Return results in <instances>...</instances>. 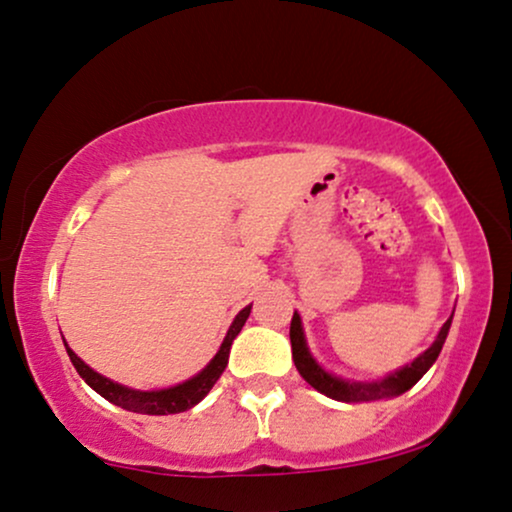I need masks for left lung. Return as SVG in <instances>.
<instances>
[{
    "instance_id": "1",
    "label": "left lung",
    "mask_w": 512,
    "mask_h": 512,
    "mask_svg": "<svg viewBox=\"0 0 512 512\" xmlns=\"http://www.w3.org/2000/svg\"><path fill=\"white\" fill-rule=\"evenodd\" d=\"M454 317V313H451ZM451 317L444 322V327L437 334L435 343L430 345L426 353H421L414 362L407 364V367L397 369L395 374H390L381 381L374 383H357V381H345V378L331 376L329 371H324L320 364L313 360L310 355L308 345H305V336H303V327H301V317L294 313L291 317V329H289V338H291V355H294V364L305 381L310 383L315 390H320L322 395L331 397V400L338 402H376V400H386V397H395L407 393L411 386H416L418 378H421L426 371L433 367V362L440 355L444 341H447L449 327H451Z\"/></svg>"
}]
</instances>
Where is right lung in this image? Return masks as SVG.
<instances>
[{
  "label": "right lung",
  "mask_w": 512,
  "mask_h": 512,
  "mask_svg": "<svg viewBox=\"0 0 512 512\" xmlns=\"http://www.w3.org/2000/svg\"><path fill=\"white\" fill-rule=\"evenodd\" d=\"M249 313H251V305L240 310V315H237L235 322L230 324L228 336L223 338L221 350H218L216 357L207 364V367L199 371L197 376H192L190 381L178 383V386L164 388V390H134V388L119 386V383L101 376L98 371L91 369L89 364H84L82 360H79V357L72 353L68 345H65V348H68L70 362L75 364L77 374L82 376L84 381L89 383V386L94 388L98 395L105 397L108 402L117 404V407H122L126 411H134V414H150V416L181 414V411H188L190 407H195L197 402H202L204 397H207L209 390L214 388V383L221 378L225 367H228L230 345H232V341H235V336L242 331Z\"/></svg>",
  "instance_id": "1"
}]
</instances>
